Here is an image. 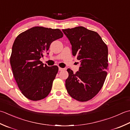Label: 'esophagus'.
Masks as SVG:
<instances>
[{
	"instance_id": "esophagus-1",
	"label": "esophagus",
	"mask_w": 130,
	"mask_h": 130,
	"mask_svg": "<svg viewBox=\"0 0 130 130\" xmlns=\"http://www.w3.org/2000/svg\"><path fill=\"white\" fill-rule=\"evenodd\" d=\"M64 70H65L64 68H61V67H59V71H62Z\"/></svg>"
}]
</instances>
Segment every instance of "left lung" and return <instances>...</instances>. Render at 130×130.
I'll return each instance as SVG.
<instances>
[{"mask_svg": "<svg viewBox=\"0 0 130 130\" xmlns=\"http://www.w3.org/2000/svg\"><path fill=\"white\" fill-rule=\"evenodd\" d=\"M72 45V55L80 61L79 71L67 69L66 87L70 96L86 102L96 95L103 85L108 71V47L96 32L83 26L63 29Z\"/></svg>", "mask_w": 130, "mask_h": 130, "instance_id": "left-lung-1", "label": "left lung"}]
</instances>
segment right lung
Instances as JSON below:
<instances>
[{
    "instance_id": "obj_1",
    "label": "right lung",
    "mask_w": 130,
    "mask_h": 130,
    "mask_svg": "<svg viewBox=\"0 0 130 130\" xmlns=\"http://www.w3.org/2000/svg\"><path fill=\"white\" fill-rule=\"evenodd\" d=\"M63 36L58 28L36 26L23 32L15 39L10 63L17 85L27 99L37 101L50 93L58 67L44 65L40 59L53 41Z\"/></svg>"
}]
</instances>
